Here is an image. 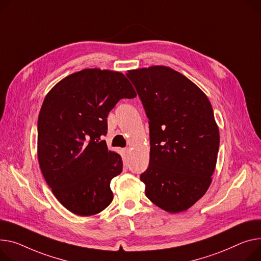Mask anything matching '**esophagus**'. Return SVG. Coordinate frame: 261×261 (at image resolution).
I'll return each instance as SVG.
<instances>
[{
    "label": "esophagus",
    "instance_id": "1",
    "mask_svg": "<svg viewBox=\"0 0 261 261\" xmlns=\"http://www.w3.org/2000/svg\"><path fill=\"white\" fill-rule=\"evenodd\" d=\"M125 153H130V149H125Z\"/></svg>",
    "mask_w": 261,
    "mask_h": 261
}]
</instances>
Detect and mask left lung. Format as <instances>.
Instances as JSON below:
<instances>
[{
  "mask_svg": "<svg viewBox=\"0 0 261 261\" xmlns=\"http://www.w3.org/2000/svg\"><path fill=\"white\" fill-rule=\"evenodd\" d=\"M150 128V161L141 175L147 197L169 213L188 210L212 182L219 129L211 102L184 74L167 66L129 70Z\"/></svg>",
  "mask_w": 261,
  "mask_h": 261,
  "instance_id": "left-lung-1",
  "label": "left lung"
}]
</instances>
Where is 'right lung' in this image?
Listing matches in <instances>:
<instances>
[{
    "mask_svg": "<svg viewBox=\"0 0 261 261\" xmlns=\"http://www.w3.org/2000/svg\"><path fill=\"white\" fill-rule=\"evenodd\" d=\"M135 96L123 73L98 68L68 75L47 93L38 119V160L52 193L71 213L92 216L111 203L110 181L123 161L101 137L116 102Z\"/></svg>",
    "mask_w": 261,
    "mask_h": 261,
    "instance_id": "obj_1",
    "label": "right lung"
}]
</instances>
